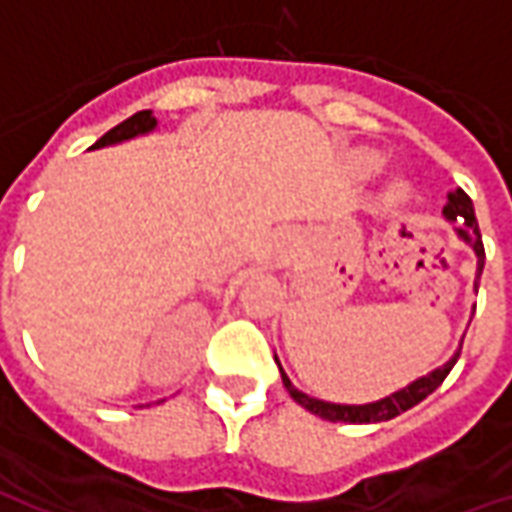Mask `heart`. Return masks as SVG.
<instances>
[{
	"label": "heart",
	"instance_id": "1",
	"mask_svg": "<svg viewBox=\"0 0 512 512\" xmlns=\"http://www.w3.org/2000/svg\"><path fill=\"white\" fill-rule=\"evenodd\" d=\"M403 194H406V186H403V183H395V186H392V197H403Z\"/></svg>",
	"mask_w": 512,
	"mask_h": 512
}]
</instances>
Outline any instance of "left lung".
<instances>
[{
	"instance_id": "left-lung-1",
	"label": "left lung",
	"mask_w": 512,
	"mask_h": 512,
	"mask_svg": "<svg viewBox=\"0 0 512 512\" xmlns=\"http://www.w3.org/2000/svg\"><path fill=\"white\" fill-rule=\"evenodd\" d=\"M444 219L447 222H455V233L458 238H463L466 244L472 246L474 255H477V277H474V290H477V282H480V274H483L485 266V249H483V238H480V227H477V219H474V205L469 200V194L463 189H455L447 194V205H444ZM458 356H461V348L452 354L450 362H444L441 367H436L433 373L428 376L417 378V381H411L403 389H397L392 395L381 397L376 403H365V406H345V403H326V400H318V397H310L307 392H301L296 386L290 384V378L285 376V370L279 367V373H282V384L290 392V397L304 406L312 414H318L321 419H329V422H386V419L397 417V414H403L411 406H417L422 403L430 392H436L441 386V381L450 376V370L458 362ZM279 365V362H277Z\"/></svg>"
}]
</instances>
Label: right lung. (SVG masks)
<instances>
[{
  "label": "right lung",
  "mask_w": 512,
  "mask_h": 512,
  "mask_svg": "<svg viewBox=\"0 0 512 512\" xmlns=\"http://www.w3.org/2000/svg\"><path fill=\"white\" fill-rule=\"evenodd\" d=\"M156 126H158V120L153 117V112H150V109H145V112H136L134 117L123 120V123L112 128V131H106V134L101 136V139H98L93 147L117 145V142H126V139H134V136L150 134V131H153Z\"/></svg>",
  "instance_id": "1"
}]
</instances>
